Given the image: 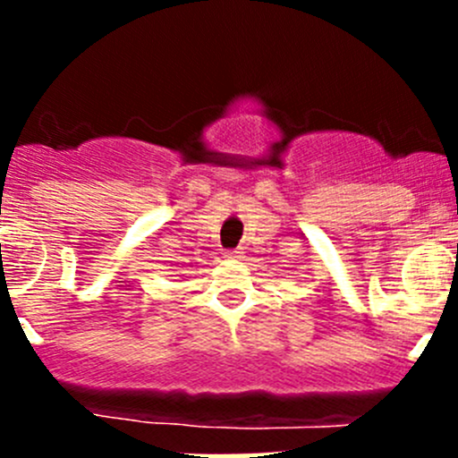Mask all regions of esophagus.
Here are the masks:
<instances>
[{
	"instance_id": "obj_1",
	"label": "esophagus",
	"mask_w": 458,
	"mask_h": 458,
	"mask_svg": "<svg viewBox=\"0 0 458 458\" xmlns=\"http://www.w3.org/2000/svg\"><path fill=\"white\" fill-rule=\"evenodd\" d=\"M225 257H228V259H242V252H239V250H225Z\"/></svg>"
}]
</instances>
